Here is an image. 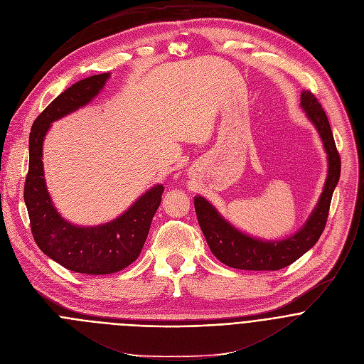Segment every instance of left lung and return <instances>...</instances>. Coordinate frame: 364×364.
I'll return each mask as SVG.
<instances>
[{"label": "left lung", "instance_id": "1", "mask_svg": "<svg viewBox=\"0 0 364 364\" xmlns=\"http://www.w3.org/2000/svg\"><path fill=\"white\" fill-rule=\"evenodd\" d=\"M301 107L323 139L328 156V175L316 209L296 235L272 242L251 238L227 223L205 198L195 196L193 203L198 223L212 254L231 268L277 271L288 267L314 247L326 228L331 196L340 179L341 161L327 114L310 90L301 93Z\"/></svg>", "mask_w": 364, "mask_h": 364}]
</instances>
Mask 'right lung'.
I'll return each mask as SVG.
<instances>
[{"instance_id": "add662e5", "label": "right lung", "mask_w": 364, "mask_h": 364, "mask_svg": "<svg viewBox=\"0 0 364 364\" xmlns=\"http://www.w3.org/2000/svg\"><path fill=\"white\" fill-rule=\"evenodd\" d=\"M107 79L109 73H103L75 83L37 116L30 132V162L24 183V202L38 248L64 268L90 275L117 272L139 257L164 193L162 185L154 186L114 221L99 227L73 225L51 203L41 161L44 136L51 122L87 105Z\"/></svg>"}]
</instances>
